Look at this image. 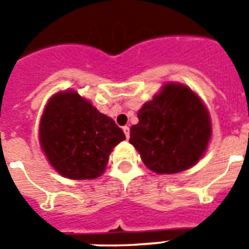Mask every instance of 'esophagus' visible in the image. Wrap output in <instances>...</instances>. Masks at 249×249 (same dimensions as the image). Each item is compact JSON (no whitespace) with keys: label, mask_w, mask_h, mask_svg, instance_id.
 <instances>
[{"label":"esophagus","mask_w":249,"mask_h":249,"mask_svg":"<svg viewBox=\"0 0 249 249\" xmlns=\"http://www.w3.org/2000/svg\"><path fill=\"white\" fill-rule=\"evenodd\" d=\"M123 130H124L125 137H126V139H129V133H130L129 126H124V128H123Z\"/></svg>","instance_id":"34e87169"}]
</instances>
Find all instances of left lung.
<instances>
[{"label":"left lung","mask_w":249,"mask_h":249,"mask_svg":"<svg viewBox=\"0 0 249 249\" xmlns=\"http://www.w3.org/2000/svg\"><path fill=\"white\" fill-rule=\"evenodd\" d=\"M129 142L156 173L183 172L203 157L212 135L208 109L192 89L168 82L137 113Z\"/></svg>","instance_id":"left-lung-1"}]
</instances>
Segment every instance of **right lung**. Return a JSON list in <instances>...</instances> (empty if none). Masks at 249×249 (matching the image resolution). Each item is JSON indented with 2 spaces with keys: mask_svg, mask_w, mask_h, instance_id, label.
<instances>
[{
  "mask_svg": "<svg viewBox=\"0 0 249 249\" xmlns=\"http://www.w3.org/2000/svg\"><path fill=\"white\" fill-rule=\"evenodd\" d=\"M40 144L61 176L89 180L101 176L124 132L74 90L52 96L40 121Z\"/></svg>",
  "mask_w": 249,
  "mask_h": 249,
  "instance_id": "add662e5",
  "label": "right lung"
}]
</instances>
